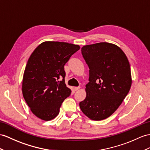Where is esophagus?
I'll list each match as a JSON object with an SVG mask.
<instances>
[{"label": "esophagus", "instance_id": "esophagus-1", "mask_svg": "<svg viewBox=\"0 0 150 150\" xmlns=\"http://www.w3.org/2000/svg\"><path fill=\"white\" fill-rule=\"evenodd\" d=\"M79 88H80V87H79V86H76V87H74V90H75V91H77V90H78Z\"/></svg>", "mask_w": 150, "mask_h": 150}]
</instances>
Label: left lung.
Wrapping results in <instances>:
<instances>
[{
	"label": "left lung",
	"instance_id": "8db88e82",
	"mask_svg": "<svg viewBox=\"0 0 150 150\" xmlns=\"http://www.w3.org/2000/svg\"><path fill=\"white\" fill-rule=\"evenodd\" d=\"M81 54L89 67V82L79 107L91 120L105 119L118 108L130 89L129 60L118 46L108 42L83 46Z\"/></svg>",
	"mask_w": 150,
	"mask_h": 150
}]
</instances>
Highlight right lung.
<instances>
[{
  "label": "right lung",
  "instance_id": "obj_1",
  "mask_svg": "<svg viewBox=\"0 0 150 150\" xmlns=\"http://www.w3.org/2000/svg\"><path fill=\"white\" fill-rule=\"evenodd\" d=\"M79 48L67 42L46 41L32 53L25 69L22 92L37 117L45 121L55 118L71 95L65 83L64 65Z\"/></svg>",
  "mask_w": 150,
  "mask_h": 150
}]
</instances>
